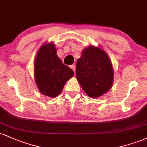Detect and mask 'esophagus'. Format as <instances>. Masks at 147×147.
<instances>
[{"mask_svg":"<svg viewBox=\"0 0 147 147\" xmlns=\"http://www.w3.org/2000/svg\"><path fill=\"white\" fill-rule=\"evenodd\" d=\"M70 68L72 69V70H73L74 72H75V70H76V67H75V65H70Z\"/></svg>","mask_w":147,"mask_h":147,"instance_id":"34e87169","label":"esophagus"}]
</instances>
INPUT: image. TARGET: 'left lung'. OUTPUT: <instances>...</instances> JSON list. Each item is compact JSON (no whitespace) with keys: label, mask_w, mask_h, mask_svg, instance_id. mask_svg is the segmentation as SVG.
I'll list each match as a JSON object with an SVG mask.
<instances>
[{"label":"left lung","mask_w":147,"mask_h":147,"mask_svg":"<svg viewBox=\"0 0 147 147\" xmlns=\"http://www.w3.org/2000/svg\"><path fill=\"white\" fill-rule=\"evenodd\" d=\"M76 77L84 92L97 98L111 89L113 84V64L107 53L99 47L89 45L77 61Z\"/></svg>","instance_id":"left-lung-1"}]
</instances>
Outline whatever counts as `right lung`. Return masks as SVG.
Wrapping results in <instances>:
<instances>
[{
    "mask_svg": "<svg viewBox=\"0 0 147 147\" xmlns=\"http://www.w3.org/2000/svg\"><path fill=\"white\" fill-rule=\"evenodd\" d=\"M34 73L40 92L52 98L59 95L67 81L75 74L57 56L56 47L52 42L43 43L38 49L35 57Z\"/></svg>",
    "mask_w": 147,
    "mask_h": 147,
    "instance_id": "right-lung-1",
    "label": "right lung"
}]
</instances>
